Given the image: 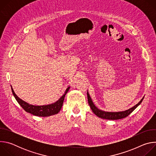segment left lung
<instances>
[{
    "label": "left lung",
    "instance_id": "obj_1",
    "mask_svg": "<svg viewBox=\"0 0 156 156\" xmlns=\"http://www.w3.org/2000/svg\"><path fill=\"white\" fill-rule=\"evenodd\" d=\"M87 101H88L89 105H90L91 109L94 113V114L96 115L99 118H101L103 119H107V120H119V119H122L126 117L141 103V102L144 99V97H143L142 99L136 105H135V106H133V107L126 110L122 111V112H105V111H103L98 108L93 102V101L90 94H89L88 92H87Z\"/></svg>",
    "mask_w": 156,
    "mask_h": 156
}]
</instances>
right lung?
Segmentation results:
<instances>
[{
    "label": "right lung",
    "instance_id": "add662e5",
    "mask_svg": "<svg viewBox=\"0 0 156 156\" xmlns=\"http://www.w3.org/2000/svg\"><path fill=\"white\" fill-rule=\"evenodd\" d=\"M11 88H12V91L13 95L14 96L16 101L27 112L30 113L34 115L39 116V117H49V116L57 114L60 112V110H61L65 96L66 94L69 91L70 87H67L65 93L57 101H56L53 104L45 105H33L26 102L25 101L19 98L16 95L12 86H11Z\"/></svg>",
    "mask_w": 156,
    "mask_h": 156
}]
</instances>
